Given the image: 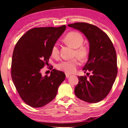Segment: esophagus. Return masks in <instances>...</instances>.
Returning <instances> with one entry per match:
<instances>
[{
	"label": "esophagus",
	"instance_id": "34e87169",
	"mask_svg": "<svg viewBox=\"0 0 128 128\" xmlns=\"http://www.w3.org/2000/svg\"><path fill=\"white\" fill-rule=\"evenodd\" d=\"M70 76V74H66V78H69Z\"/></svg>",
	"mask_w": 128,
	"mask_h": 128
}]
</instances>
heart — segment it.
Instances as JSON below:
<instances>
[{"mask_svg": "<svg viewBox=\"0 0 128 128\" xmlns=\"http://www.w3.org/2000/svg\"><path fill=\"white\" fill-rule=\"evenodd\" d=\"M64 43L68 46L74 48V52L73 55L76 56L81 60H85L89 55L90 49L89 46L83 44L84 38L78 32L70 31L64 36ZM60 52L57 44H54L51 49V56L54 59L59 57ZM79 65V61L78 58H74L70 60H64L61 62L57 66L58 70L63 71L66 74H72L76 70V68Z\"/></svg>", "mask_w": 128, "mask_h": 128, "instance_id": "obj_1", "label": "heart"}]
</instances>
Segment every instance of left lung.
Instances as JSON below:
<instances>
[{
  "mask_svg": "<svg viewBox=\"0 0 128 128\" xmlns=\"http://www.w3.org/2000/svg\"><path fill=\"white\" fill-rule=\"evenodd\" d=\"M78 29L88 39L90 46L89 59L83 70L87 77L79 76L74 94L79 99L88 103H97L108 94L118 74L116 54L112 41L98 27L88 23L68 24Z\"/></svg>",
  "mask_w": 128,
  "mask_h": 128,
  "instance_id": "1",
  "label": "left lung"
}]
</instances>
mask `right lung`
Wrapping results in <instances>:
<instances>
[{"mask_svg": "<svg viewBox=\"0 0 128 128\" xmlns=\"http://www.w3.org/2000/svg\"><path fill=\"white\" fill-rule=\"evenodd\" d=\"M66 26L30 29L16 43L12 55L11 76L19 96L30 106L40 108L49 104L65 79L63 72L53 69L42 76L40 70L51 56V49Z\"/></svg>", "mask_w": 128, "mask_h": 128, "instance_id": "1", "label": "right lung"}]
</instances>
